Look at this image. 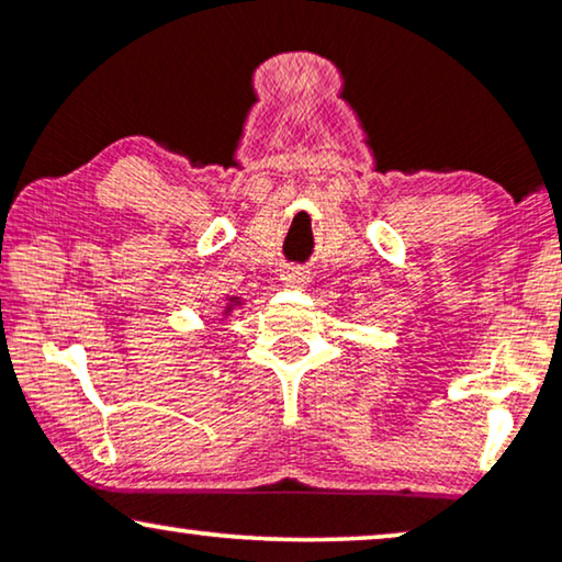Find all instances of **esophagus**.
Returning a JSON list of instances; mask_svg holds the SVG:
<instances>
[{"label":"esophagus","instance_id":"1","mask_svg":"<svg viewBox=\"0 0 562 562\" xmlns=\"http://www.w3.org/2000/svg\"><path fill=\"white\" fill-rule=\"evenodd\" d=\"M281 283L286 289H306L312 283V276H310V271H306V268H299V266H291V268H286V271L281 273Z\"/></svg>","mask_w":562,"mask_h":562}]
</instances>
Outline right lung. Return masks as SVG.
<instances>
[{
  "instance_id": "obj_1",
  "label": "right lung",
  "mask_w": 562,
  "mask_h": 562,
  "mask_svg": "<svg viewBox=\"0 0 562 562\" xmlns=\"http://www.w3.org/2000/svg\"><path fill=\"white\" fill-rule=\"evenodd\" d=\"M225 310H222V314H225V317H227V314H233L235 310H237V306H243V299L240 296H227L225 299Z\"/></svg>"
}]
</instances>
